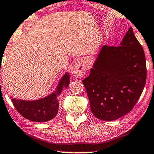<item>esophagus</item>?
<instances>
[{"label": "esophagus", "instance_id": "esophagus-1", "mask_svg": "<svg viewBox=\"0 0 154 154\" xmlns=\"http://www.w3.org/2000/svg\"><path fill=\"white\" fill-rule=\"evenodd\" d=\"M86 66L83 61H79L73 65L71 69V73L75 77L82 78L85 75Z\"/></svg>", "mask_w": 154, "mask_h": 154}]
</instances>
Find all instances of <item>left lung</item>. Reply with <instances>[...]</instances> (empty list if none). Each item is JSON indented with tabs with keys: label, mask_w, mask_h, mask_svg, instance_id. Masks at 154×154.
<instances>
[{
	"label": "left lung",
	"mask_w": 154,
	"mask_h": 154,
	"mask_svg": "<svg viewBox=\"0 0 154 154\" xmlns=\"http://www.w3.org/2000/svg\"><path fill=\"white\" fill-rule=\"evenodd\" d=\"M146 80L144 50L130 27L120 46H102L83 83L94 116L111 121L132 111Z\"/></svg>",
	"instance_id": "left-lung-1"
}]
</instances>
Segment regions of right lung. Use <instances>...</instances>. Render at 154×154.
<instances>
[{
  "label": "right lung",
  "mask_w": 154,
  "mask_h": 154,
  "mask_svg": "<svg viewBox=\"0 0 154 154\" xmlns=\"http://www.w3.org/2000/svg\"><path fill=\"white\" fill-rule=\"evenodd\" d=\"M69 73H65L59 82L55 91L45 97L37 100L25 101L12 98L11 100L15 109L25 119L33 122L43 123L56 116L59 109L57 97L62 90L68 87L70 83Z\"/></svg>",
  "instance_id": "right-lung-1"
}]
</instances>
